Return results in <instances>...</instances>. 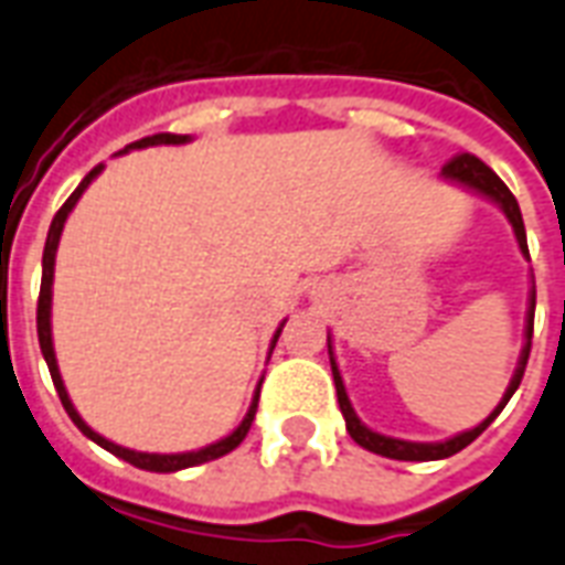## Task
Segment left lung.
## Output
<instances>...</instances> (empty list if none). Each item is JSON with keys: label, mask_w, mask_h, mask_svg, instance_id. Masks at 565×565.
Here are the masks:
<instances>
[{"label": "left lung", "mask_w": 565, "mask_h": 565, "mask_svg": "<svg viewBox=\"0 0 565 565\" xmlns=\"http://www.w3.org/2000/svg\"><path fill=\"white\" fill-rule=\"evenodd\" d=\"M443 179H449L455 185H463L476 191V194H482V198L494 200L497 206L503 209V215L509 218L512 230H515V239H518V248L524 257H530L527 250V233H524V218H521V209H518V200L515 194L503 185V179L497 177L494 170L488 164H482L476 154L463 152V154H455L449 164L443 167ZM533 311H536V287L530 290V311H527V344L521 350V359H518V367L512 380H509V388H505L503 401L497 404L494 413L488 416L484 422H479L476 428L470 431H461L449 437V440H440V443H411V440H398V437H386V434H377L371 431L367 425H362V419L356 416L353 411V404L347 398V388H344V380L338 374V365H335V356H332V377H335V388H338V404H341V413H344V422H347V431L350 437L367 449V452L374 455H383V458H395V461H440V458H449V455L461 452L463 446H470V443L479 437V434L491 425V422L500 416V411L505 407V401L515 395V388L521 386V377H524V367H527V359H530V338H533ZM329 353H332V344H329Z\"/></svg>", "instance_id": "obj_1"}]
</instances>
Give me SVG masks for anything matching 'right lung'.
I'll return each mask as SVG.
<instances>
[{"label": "right lung", "instance_id": "right-lung-1", "mask_svg": "<svg viewBox=\"0 0 565 565\" xmlns=\"http://www.w3.org/2000/svg\"><path fill=\"white\" fill-rule=\"evenodd\" d=\"M191 137L188 134H152V137H143V140H137V143L125 146L122 152L128 149H146V146H179V143H188ZM104 170V164H98L95 170L86 173L81 185L74 188V194H71L62 209L56 212V218L50 224V233H47V242H44V260H41V294H38V344H41V353H44V362L50 367V377H53V386L60 392V401L65 413L71 416V422L81 428L92 443H98L102 449L113 452L116 458H122V461L134 463V467H140V470H152V473H177V470H185V467H198V463H206V461H215L221 455L233 452L242 440H245V434L250 431V422H254V413H257V401H260V383H257V392H254V401H250L248 413H245V419L239 422V428L233 434H227L224 440L212 443V446H203L198 452H177V455H158V452H134V449H125V446H116L110 443L107 437H102L98 431H92L89 425L81 419V413L74 411V404H71L68 392H65V383H62V374H60V365H56V353H53V332H50V302H53V266H56V248H60V236H62V227H65V221H68L71 209L77 206V200L83 198V191L89 188V182L98 173ZM284 326V323H281ZM281 326H278V332L271 335V347L281 335ZM269 347V353H271Z\"/></svg>", "mask_w": 565, "mask_h": 565}]
</instances>
